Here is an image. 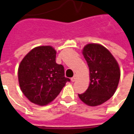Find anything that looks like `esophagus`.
I'll use <instances>...</instances> for the list:
<instances>
[{
    "label": "esophagus",
    "instance_id": "obj_1",
    "mask_svg": "<svg viewBox=\"0 0 134 134\" xmlns=\"http://www.w3.org/2000/svg\"><path fill=\"white\" fill-rule=\"evenodd\" d=\"M71 80V81H72V82H75V81L76 80V75H74V77H72Z\"/></svg>",
    "mask_w": 134,
    "mask_h": 134
}]
</instances>
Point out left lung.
I'll return each mask as SVG.
<instances>
[{
  "label": "left lung",
  "mask_w": 134,
  "mask_h": 134,
  "mask_svg": "<svg viewBox=\"0 0 134 134\" xmlns=\"http://www.w3.org/2000/svg\"><path fill=\"white\" fill-rule=\"evenodd\" d=\"M82 55L90 69V82L86 92L78 94V97L86 105L98 106L116 92L120 80V67L111 52L100 44L85 45Z\"/></svg>",
  "instance_id": "8db88e82"
}]
</instances>
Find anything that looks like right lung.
<instances>
[{"mask_svg":"<svg viewBox=\"0 0 134 134\" xmlns=\"http://www.w3.org/2000/svg\"><path fill=\"white\" fill-rule=\"evenodd\" d=\"M56 51L52 46L32 49L18 67L20 90L31 103L47 105L57 97L66 82L64 67L56 63Z\"/></svg>","mask_w":134,"mask_h":134,"instance_id":"1","label":"right lung"}]
</instances>
